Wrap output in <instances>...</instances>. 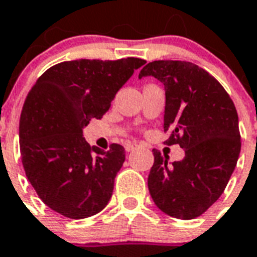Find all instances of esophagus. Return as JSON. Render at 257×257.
Instances as JSON below:
<instances>
[{"instance_id": "obj_1", "label": "esophagus", "mask_w": 257, "mask_h": 257, "mask_svg": "<svg viewBox=\"0 0 257 257\" xmlns=\"http://www.w3.org/2000/svg\"><path fill=\"white\" fill-rule=\"evenodd\" d=\"M137 147H138L137 143H131V142H128V143H126V146H124V150H126L127 153H130V151H133V150L137 149Z\"/></svg>"}]
</instances>
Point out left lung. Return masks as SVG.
I'll return each mask as SVG.
<instances>
[{
	"label": "left lung",
	"mask_w": 257,
	"mask_h": 257,
	"mask_svg": "<svg viewBox=\"0 0 257 257\" xmlns=\"http://www.w3.org/2000/svg\"><path fill=\"white\" fill-rule=\"evenodd\" d=\"M147 75L166 90V145H179L186 154L170 164L167 155L153 150L150 195L170 216L195 219L220 198L236 167L241 147L237 111L224 87L198 65L154 61L139 73Z\"/></svg>",
	"instance_id": "1"
}]
</instances>
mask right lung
<instances>
[{"label": "right lung", "instance_id": "obj_1", "mask_svg": "<svg viewBox=\"0 0 257 257\" xmlns=\"http://www.w3.org/2000/svg\"><path fill=\"white\" fill-rule=\"evenodd\" d=\"M145 59H77L51 66L26 96L20 149L29 182L41 200L70 219L93 216L107 206L124 149L91 146L83 128L100 119L119 89Z\"/></svg>", "mask_w": 257, "mask_h": 257}]
</instances>
